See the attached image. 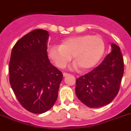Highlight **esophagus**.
I'll return each instance as SVG.
<instances>
[{
	"label": "esophagus",
	"instance_id": "1",
	"mask_svg": "<svg viewBox=\"0 0 131 131\" xmlns=\"http://www.w3.org/2000/svg\"><path fill=\"white\" fill-rule=\"evenodd\" d=\"M69 75V73H66V72H63V76H64V77L67 76V75Z\"/></svg>",
	"mask_w": 131,
	"mask_h": 131
}]
</instances>
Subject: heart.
Wrapping results in <instances>:
<instances>
[{
  "mask_svg": "<svg viewBox=\"0 0 131 131\" xmlns=\"http://www.w3.org/2000/svg\"><path fill=\"white\" fill-rule=\"evenodd\" d=\"M105 48L103 40L98 36H76L63 40L60 46H52L49 50V56L57 67L64 68L72 56L78 71H85L99 62Z\"/></svg>",
  "mask_w": 131,
  "mask_h": 131,
  "instance_id": "obj_1",
  "label": "heart"
}]
</instances>
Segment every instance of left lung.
Wrapping results in <instances>:
<instances>
[{
	"mask_svg": "<svg viewBox=\"0 0 131 131\" xmlns=\"http://www.w3.org/2000/svg\"><path fill=\"white\" fill-rule=\"evenodd\" d=\"M112 51L92 71L76 79L78 99L90 108L110 103L119 91L124 72V61L120 48L111 44Z\"/></svg>",
	"mask_w": 131,
	"mask_h": 131,
	"instance_id": "obj_1",
	"label": "left lung"
}]
</instances>
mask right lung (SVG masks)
I'll list each match as a JSON object with an SVG mask.
<instances>
[{"label": "right lung", "mask_w": 131, "mask_h": 131, "mask_svg": "<svg viewBox=\"0 0 131 131\" xmlns=\"http://www.w3.org/2000/svg\"><path fill=\"white\" fill-rule=\"evenodd\" d=\"M48 36L47 30H34L17 41L11 52V88L21 105L32 113H43L53 107L63 78L48 59Z\"/></svg>", "instance_id": "add662e5"}]
</instances>
